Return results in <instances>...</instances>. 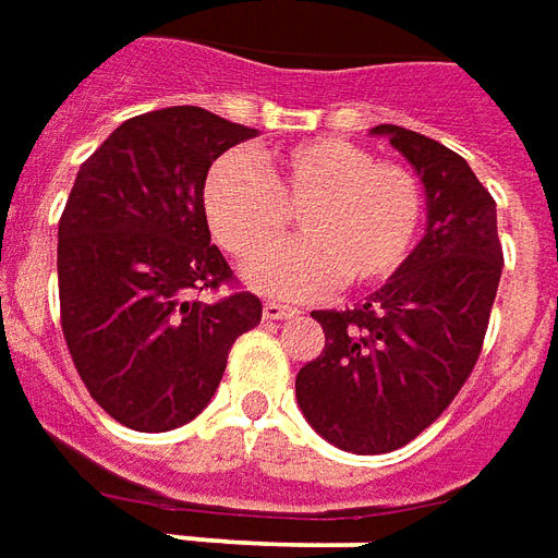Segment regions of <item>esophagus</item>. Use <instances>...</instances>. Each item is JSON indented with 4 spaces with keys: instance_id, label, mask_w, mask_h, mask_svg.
<instances>
[{
    "instance_id": "1",
    "label": "esophagus",
    "mask_w": 558,
    "mask_h": 558,
    "mask_svg": "<svg viewBox=\"0 0 558 558\" xmlns=\"http://www.w3.org/2000/svg\"><path fill=\"white\" fill-rule=\"evenodd\" d=\"M291 315H298V310H291L286 303H276V300L264 303V318H270V322H282V318H291Z\"/></svg>"
}]
</instances>
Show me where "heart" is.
Here are the masks:
<instances>
[{
    "mask_svg": "<svg viewBox=\"0 0 558 558\" xmlns=\"http://www.w3.org/2000/svg\"><path fill=\"white\" fill-rule=\"evenodd\" d=\"M421 185L393 161H375L339 137H312L258 161L231 153L204 183V213L216 240L248 260L246 282L276 298H315L345 279L375 286L409 258L421 222ZM301 213L300 244L274 250L287 213ZM271 247L272 253L266 248Z\"/></svg>",
    "mask_w": 558,
    "mask_h": 558,
    "instance_id": "heart-1",
    "label": "heart"
}]
</instances>
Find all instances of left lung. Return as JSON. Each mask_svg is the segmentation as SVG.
<instances>
[{"label": "left lung", "instance_id": "1", "mask_svg": "<svg viewBox=\"0 0 558 558\" xmlns=\"http://www.w3.org/2000/svg\"><path fill=\"white\" fill-rule=\"evenodd\" d=\"M412 165L426 234L385 286L351 310H318L324 351L298 373V405L349 453L409 445L475 366L501 279L496 201L469 161L402 125H375Z\"/></svg>", "mask_w": 558, "mask_h": 558}]
</instances>
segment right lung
I'll return each mask as SVG.
<instances>
[{
    "instance_id": "add662e5",
    "label": "right lung",
    "mask_w": 558,
    "mask_h": 558,
    "mask_svg": "<svg viewBox=\"0 0 558 558\" xmlns=\"http://www.w3.org/2000/svg\"><path fill=\"white\" fill-rule=\"evenodd\" d=\"M255 134L192 105L153 110L113 129L74 177L59 219L62 333L86 390L129 429L195 421L234 339L260 322L248 291L195 298L231 279L209 243V165Z\"/></svg>"
}]
</instances>
